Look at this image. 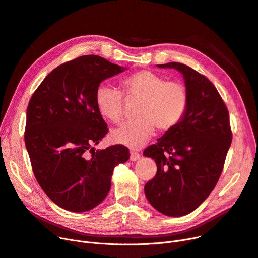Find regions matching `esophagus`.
<instances>
[{"instance_id": "esophagus-1", "label": "esophagus", "mask_w": 258, "mask_h": 258, "mask_svg": "<svg viewBox=\"0 0 258 258\" xmlns=\"http://www.w3.org/2000/svg\"><path fill=\"white\" fill-rule=\"evenodd\" d=\"M139 159H140V154L138 152L131 151V156H130V160L131 161H137Z\"/></svg>"}]
</instances>
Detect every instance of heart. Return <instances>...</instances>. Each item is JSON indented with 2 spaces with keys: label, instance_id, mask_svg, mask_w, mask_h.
Returning <instances> with one entry per match:
<instances>
[{
  "label": "heart",
  "instance_id": "b5f03b06",
  "mask_svg": "<svg viewBox=\"0 0 258 258\" xmlns=\"http://www.w3.org/2000/svg\"><path fill=\"white\" fill-rule=\"evenodd\" d=\"M121 85L127 98H137L138 119L125 122L111 132L115 143L130 147H140L153 136L155 127L159 132H168L183 118L188 92L177 81H167L161 74L141 70L122 79ZM96 105L100 114L112 122H119L123 115V94L115 87L101 85L96 90Z\"/></svg>",
  "mask_w": 258,
  "mask_h": 258
}]
</instances>
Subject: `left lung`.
Returning a JSON list of instances; mask_svg holds the SVG:
<instances>
[{
	"label": "left lung",
	"mask_w": 258,
	"mask_h": 258,
	"mask_svg": "<svg viewBox=\"0 0 258 258\" xmlns=\"http://www.w3.org/2000/svg\"><path fill=\"white\" fill-rule=\"evenodd\" d=\"M158 67L182 73L188 104L179 123L143 152L157 164L144 192L159 212L182 216L197 209L218 183L232 132L227 106L206 76L180 62Z\"/></svg>",
	"instance_id": "left-lung-1"
}]
</instances>
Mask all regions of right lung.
<instances>
[{"instance_id": "1", "label": "right lung", "mask_w": 258, "mask_h": 258, "mask_svg": "<svg viewBox=\"0 0 258 258\" xmlns=\"http://www.w3.org/2000/svg\"><path fill=\"white\" fill-rule=\"evenodd\" d=\"M124 70L97 55H84L50 72L27 107L25 144L35 179L55 204L72 212L99 205L111 188L114 168L128 148L95 151L108 128L96 100L102 80Z\"/></svg>"}]
</instances>
